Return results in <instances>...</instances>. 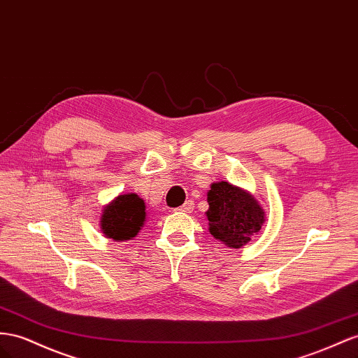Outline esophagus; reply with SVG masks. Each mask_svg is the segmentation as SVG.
I'll use <instances>...</instances> for the list:
<instances>
[{"label": "esophagus", "mask_w": 358, "mask_h": 358, "mask_svg": "<svg viewBox=\"0 0 358 358\" xmlns=\"http://www.w3.org/2000/svg\"><path fill=\"white\" fill-rule=\"evenodd\" d=\"M192 209H194V201L192 200H187L180 208H178L180 212H192Z\"/></svg>", "instance_id": "obj_1"}]
</instances>
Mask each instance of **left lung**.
<instances>
[{"label": "left lung", "mask_w": 358, "mask_h": 358, "mask_svg": "<svg viewBox=\"0 0 358 358\" xmlns=\"http://www.w3.org/2000/svg\"><path fill=\"white\" fill-rule=\"evenodd\" d=\"M209 231L230 248H241L265 223V212L250 192L229 182H215L208 191Z\"/></svg>", "instance_id": "left-lung-1"}]
</instances>
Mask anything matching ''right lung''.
Instances as JSON below:
<instances>
[{"mask_svg":"<svg viewBox=\"0 0 358 358\" xmlns=\"http://www.w3.org/2000/svg\"><path fill=\"white\" fill-rule=\"evenodd\" d=\"M146 221V205L137 194H120L103 208L101 230L114 241H128L137 236Z\"/></svg>","mask_w":358,"mask_h":358,"instance_id":"obj_1","label":"right lung"}]
</instances>
